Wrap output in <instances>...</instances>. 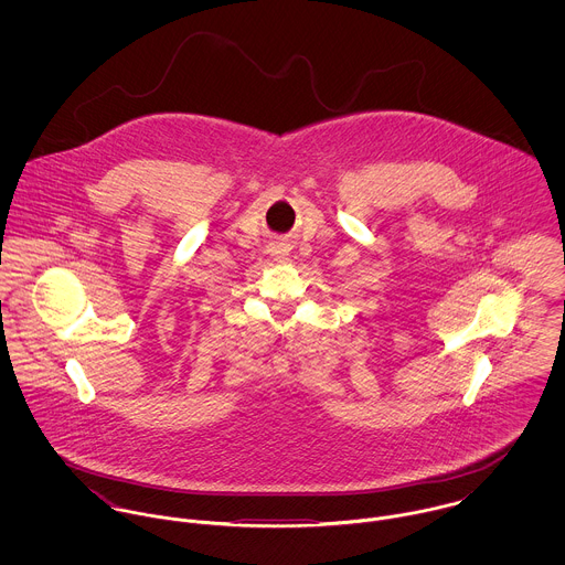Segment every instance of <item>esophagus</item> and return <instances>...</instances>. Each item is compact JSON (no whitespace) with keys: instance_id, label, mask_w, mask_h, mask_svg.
<instances>
[{"instance_id":"1","label":"esophagus","mask_w":565,"mask_h":565,"mask_svg":"<svg viewBox=\"0 0 565 565\" xmlns=\"http://www.w3.org/2000/svg\"><path fill=\"white\" fill-rule=\"evenodd\" d=\"M269 254L278 260V258H285L289 254V243L287 242H274L269 243Z\"/></svg>"}]
</instances>
